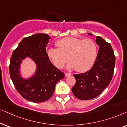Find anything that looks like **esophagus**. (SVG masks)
<instances>
[{"label":"esophagus","mask_w":127,"mask_h":127,"mask_svg":"<svg viewBox=\"0 0 127 127\" xmlns=\"http://www.w3.org/2000/svg\"><path fill=\"white\" fill-rule=\"evenodd\" d=\"M71 75V74L70 73H68V72H65V77H69V76Z\"/></svg>","instance_id":"1"}]
</instances>
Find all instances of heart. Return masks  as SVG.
Wrapping results in <instances>:
<instances>
[{
  "mask_svg": "<svg viewBox=\"0 0 127 127\" xmlns=\"http://www.w3.org/2000/svg\"><path fill=\"white\" fill-rule=\"evenodd\" d=\"M56 45L58 48H48L47 55L58 68H62L69 59L71 63L67 66L68 68H74L77 72H85L92 67L97 55V46L91 39L83 40L66 37L57 40Z\"/></svg>",
  "mask_w": 127,
  "mask_h": 127,
  "instance_id": "heart-1",
  "label": "heart"
}]
</instances>
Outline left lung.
I'll return each instance as SVG.
<instances>
[{
  "mask_svg": "<svg viewBox=\"0 0 127 127\" xmlns=\"http://www.w3.org/2000/svg\"><path fill=\"white\" fill-rule=\"evenodd\" d=\"M96 43L99 50L94 65L85 73L74 75L76 82L72 92L81 100H90L99 95L109 85L114 73L116 57L110 44L97 36Z\"/></svg>",
  "mask_w": 127,
  "mask_h": 127,
  "instance_id": "1",
  "label": "left lung"
}]
</instances>
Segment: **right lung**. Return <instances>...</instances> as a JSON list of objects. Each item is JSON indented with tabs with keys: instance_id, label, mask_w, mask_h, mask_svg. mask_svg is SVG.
<instances>
[{
	"instance_id": "add662e5",
	"label": "right lung",
	"mask_w": 127,
	"mask_h": 127,
	"mask_svg": "<svg viewBox=\"0 0 127 127\" xmlns=\"http://www.w3.org/2000/svg\"><path fill=\"white\" fill-rule=\"evenodd\" d=\"M50 38L45 33L24 38L11 55L10 76L18 92L30 102L40 103L49 100L55 92L56 84L64 77V73L52 63L47 55L46 48ZM27 57L35 63L37 69L33 76L24 79L19 70L22 60Z\"/></svg>"
}]
</instances>
